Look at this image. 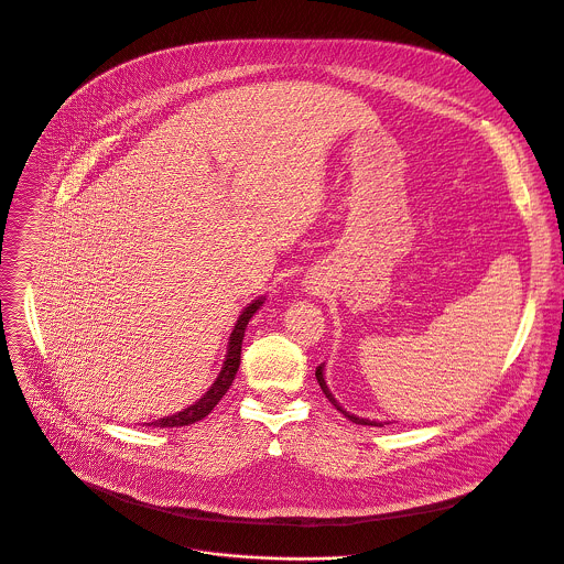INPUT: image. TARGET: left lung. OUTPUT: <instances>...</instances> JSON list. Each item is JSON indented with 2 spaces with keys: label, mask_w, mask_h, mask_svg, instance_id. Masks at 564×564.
I'll use <instances>...</instances> for the list:
<instances>
[{
  "label": "left lung",
  "mask_w": 564,
  "mask_h": 564,
  "mask_svg": "<svg viewBox=\"0 0 564 564\" xmlns=\"http://www.w3.org/2000/svg\"><path fill=\"white\" fill-rule=\"evenodd\" d=\"M316 381H318V386H321V390H324V394L328 397V401L330 404L339 411V413H344L350 422H355V424H361V426H383L386 422H375V420H364V417H357V415H352V413H348V411H344L341 406H339V401L335 399V394L330 392V388H328V383H326V375H324V364H321L318 368H316Z\"/></svg>",
  "instance_id": "obj_1"
}]
</instances>
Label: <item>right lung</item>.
Masks as SVG:
<instances>
[{
    "label": "right lung",
    "instance_id": "right-lung-1",
    "mask_svg": "<svg viewBox=\"0 0 564 564\" xmlns=\"http://www.w3.org/2000/svg\"><path fill=\"white\" fill-rule=\"evenodd\" d=\"M265 296H259L257 301H252L243 312L238 314V321L234 324V330L229 335V341H227V355H225V361H223V368L216 377V381L207 388V392L194 401L192 406L183 409L181 413L176 415H167V417H160L155 422H149V426L153 429H174V426H189V424H196L198 420L207 417L214 406L220 401V397L229 390L236 372H238V366H240V346H243V337H246V328L250 324V318L257 314V310L263 305Z\"/></svg>",
    "mask_w": 564,
    "mask_h": 564
}]
</instances>
